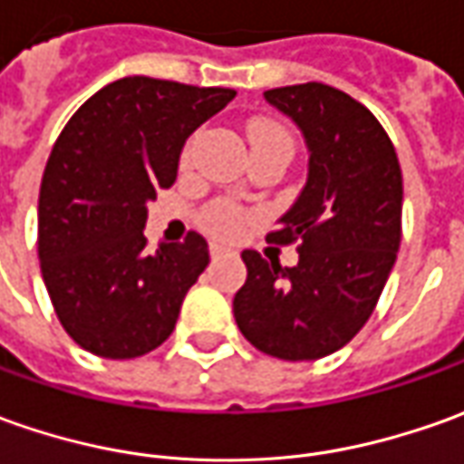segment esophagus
<instances>
[{
	"label": "esophagus",
	"mask_w": 464,
	"mask_h": 464,
	"mask_svg": "<svg viewBox=\"0 0 464 464\" xmlns=\"http://www.w3.org/2000/svg\"><path fill=\"white\" fill-rule=\"evenodd\" d=\"M223 254H228V248L220 244H210V258H220Z\"/></svg>",
	"instance_id": "1"
}]
</instances>
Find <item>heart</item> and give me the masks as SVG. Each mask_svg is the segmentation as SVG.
I'll list each match as a JSON object with an SVG mask.
<instances>
[{"label": "heart", "instance_id": "1", "mask_svg": "<svg viewBox=\"0 0 464 464\" xmlns=\"http://www.w3.org/2000/svg\"><path fill=\"white\" fill-rule=\"evenodd\" d=\"M248 141H251V152H261V150H285L292 154V137L285 126H279L276 121L269 119H256L248 124ZM192 152H195V141H188L182 147V165H190ZM246 210L231 203V200H213L210 206L203 208L200 213V226L206 228L210 236L223 238V241H233L238 238L246 226Z\"/></svg>", "mask_w": 464, "mask_h": 464}]
</instances>
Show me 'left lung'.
<instances>
[{
	"label": "left lung",
	"mask_w": 464,
	"mask_h": 464,
	"mask_svg": "<svg viewBox=\"0 0 464 464\" xmlns=\"http://www.w3.org/2000/svg\"><path fill=\"white\" fill-rule=\"evenodd\" d=\"M310 147V175L269 244H297V266L244 251L246 285L233 297L244 338L282 361H317L368 323L401 244L404 179L373 113L324 83L272 88Z\"/></svg>",
	"instance_id": "left-lung-1"
}]
</instances>
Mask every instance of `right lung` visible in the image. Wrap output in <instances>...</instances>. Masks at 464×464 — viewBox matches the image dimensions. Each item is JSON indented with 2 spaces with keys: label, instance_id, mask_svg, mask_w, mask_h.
Returning a JSON list of instances; mask_svg holds the SVG:
<instances>
[{
  "label": "right lung",
  "instance_id": "right-lung-1",
  "mask_svg": "<svg viewBox=\"0 0 464 464\" xmlns=\"http://www.w3.org/2000/svg\"><path fill=\"white\" fill-rule=\"evenodd\" d=\"M233 96L129 75L63 126L40 182L37 256L60 324L83 351L126 361L172 335L210 256L195 231L150 254L147 203L175 182L185 140Z\"/></svg>",
  "mask_w": 464,
  "mask_h": 464
}]
</instances>
